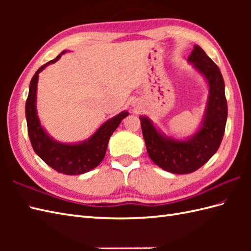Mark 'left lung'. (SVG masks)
<instances>
[{
    "label": "left lung",
    "instance_id": "obj_1",
    "mask_svg": "<svg viewBox=\"0 0 251 251\" xmlns=\"http://www.w3.org/2000/svg\"><path fill=\"white\" fill-rule=\"evenodd\" d=\"M188 60L205 76L209 86L207 108L200 130L188 140L180 141L164 136L147 116L139 117L149 156L166 172L181 175L201 168L218 151L227 117L225 81L219 68L199 45L194 46Z\"/></svg>",
    "mask_w": 251,
    "mask_h": 251
}]
</instances>
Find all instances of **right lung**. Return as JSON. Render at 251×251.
I'll use <instances>...</instances> for the list:
<instances>
[{"label": "right lung", "instance_id": "obj_1", "mask_svg": "<svg viewBox=\"0 0 251 251\" xmlns=\"http://www.w3.org/2000/svg\"><path fill=\"white\" fill-rule=\"evenodd\" d=\"M58 55L54 60H50L42 66L32 77L30 82L29 95L25 101V117L28 126V135L34 152L56 172L63 175H81L96 168L102 161L111 135L119 127L123 119L128 115V112H121L101 125L98 130L87 139L75 145L60 143L46 134L41 126L36 113V87L39 73L56 62L62 54Z\"/></svg>", "mask_w": 251, "mask_h": 251}]
</instances>
